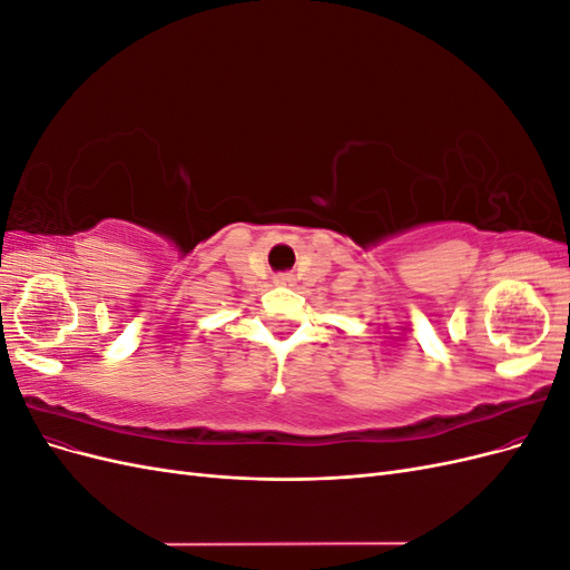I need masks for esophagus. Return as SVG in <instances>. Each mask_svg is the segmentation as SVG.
Masks as SVG:
<instances>
[{
    "mask_svg": "<svg viewBox=\"0 0 570 570\" xmlns=\"http://www.w3.org/2000/svg\"><path fill=\"white\" fill-rule=\"evenodd\" d=\"M275 283H278V285H292V283H295V278H292L289 273H281V275H275Z\"/></svg>",
    "mask_w": 570,
    "mask_h": 570,
    "instance_id": "obj_1",
    "label": "esophagus"
}]
</instances>
